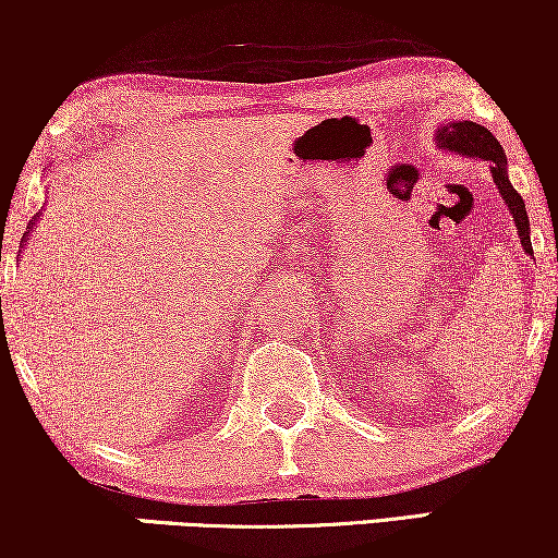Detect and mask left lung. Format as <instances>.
I'll return each instance as SVG.
<instances>
[{
    "mask_svg": "<svg viewBox=\"0 0 558 558\" xmlns=\"http://www.w3.org/2000/svg\"><path fill=\"white\" fill-rule=\"evenodd\" d=\"M434 142H437V149L452 151V155H462V157H477L490 165L493 182L498 185V193L502 201H506L510 216L515 220V231H518V239H521L523 251L531 256L533 246H531L529 213H525L523 197L515 193L513 185H510L508 159H506V151L500 147V142L495 140L485 126L475 124V121H445V124L434 132Z\"/></svg>",
    "mask_w": 558,
    "mask_h": 558,
    "instance_id": "8db88e82",
    "label": "left lung"
}]
</instances>
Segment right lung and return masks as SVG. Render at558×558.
I'll list each match as a JSON object with an SVG mask.
<instances>
[{
	"label": "right lung",
	"mask_w": 558,
	"mask_h": 558,
	"mask_svg": "<svg viewBox=\"0 0 558 558\" xmlns=\"http://www.w3.org/2000/svg\"><path fill=\"white\" fill-rule=\"evenodd\" d=\"M29 231H33V223H29V226H27V231H25V235H22V243H20V246H27V243H25V239H27V233H29Z\"/></svg>",
	"instance_id": "right-lung-1"
}]
</instances>
